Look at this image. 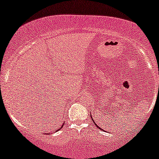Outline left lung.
Instances as JSON below:
<instances>
[{"label":"left lung","mask_w":159,"mask_h":159,"mask_svg":"<svg viewBox=\"0 0 159 159\" xmlns=\"http://www.w3.org/2000/svg\"><path fill=\"white\" fill-rule=\"evenodd\" d=\"M90 117H91V119H92V120H93V118H92V116H91V115H90ZM93 123H94V125H96V127H97V128H98L99 129H100V130H103V131H106V130H102V128H99V127L98 126V125H97V124H96V123H95V121H93Z\"/></svg>","instance_id":"1"}]
</instances>
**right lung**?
I'll list each match as a JSON object with an SVG mask.
<instances>
[{"label":"right lung","instance_id":"right-lung-1","mask_svg":"<svg viewBox=\"0 0 159 159\" xmlns=\"http://www.w3.org/2000/svg\"><path fill=\"white\" fill-rule=\"evenodd\" d=\"M63 126H64V123H63V124H62V127H61V128H59V129H58V130H57V131H58V130H60V129H61V128H62V127H63Z\"/></svg>","mask_w":159,"mask_h":159}]
</instances>
